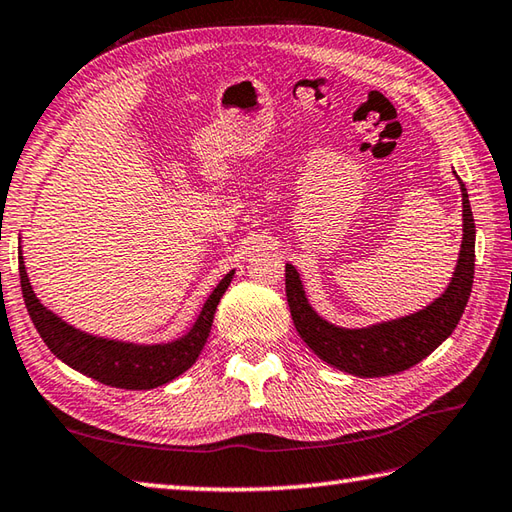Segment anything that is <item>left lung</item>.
Returning a JSON list of instances; mask_svg holds the SVG:
<instances>
[{
    "label": "left lung",
    "instance_id": "1",
    "mask_svg": "<svg viewBox=\"0 0 512 512\" xmlns=\"http://www.w3.org/2000/svg\"><path fill=\"white\" fill-rule=\"evenodd\" d=\"M459 188L464 206V237L457 268L444 295L413 315L366 328L330 324L308 304L295 266L286 264V299L293 324L319 359L357 377H386L419 364L453 333L468 304L475 275V219L462 179Z\"/></svg>",
    "mask_w": 512,
    "mask_h": 512
}]
</instances>
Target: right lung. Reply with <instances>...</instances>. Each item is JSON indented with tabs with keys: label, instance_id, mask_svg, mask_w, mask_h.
<instances>
[{
	"label": "right lung",
	"instance_id": "right-lung-1",
	"mask_svg": "<svg viewBox=\"0 0 512 512\" xmlns=\"http://www.w3.org/2000/svg\"><path fill=\"white\" fill-rule=\"evenodd\" d=\"M233 275L235 270H230L217 284L206 299L202 313L195 319L193 328L184 337L168 344H130L82 333L79 328L66 324L62 317L50 313L35 297L24 266L22 246H19V279H22L24 302L39 337L44 339L50 353L79 373L97 379L99 384L126 390L164 386L195 364L208 339L210 326H213L219 299L226 293L228 284L233 282Z\"/></svg>",
	"mask_w": 512,
	"mask_h": 512
}]
</instances>
